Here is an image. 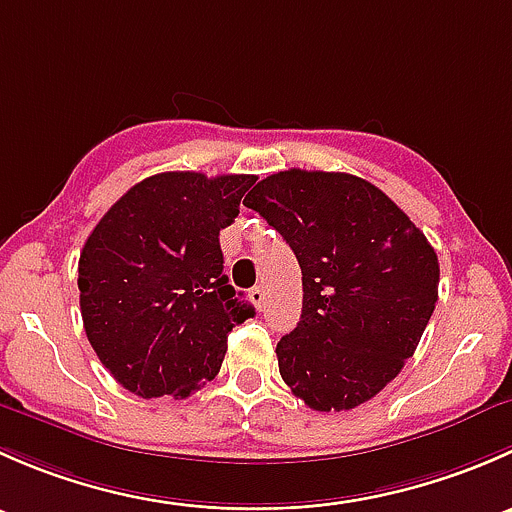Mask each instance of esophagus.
Here are the masks:
<instances>
[{
	"instance_id": "esophagus-1",
	"label": "esophagus",
	"mask_w": 512,
	"mask_h": 512,
	"mask_svg": "<svg viewBox=\"0 0 512 512\" xmlns=\"http://www.w3.org/2000/svg\"><path fill=\"white\" fill-rule=\"evenodd\" d=\"M265 299H267L265 289H262V287H252V289H250V302L255 304L257 309H262V307H265Z\"/></svg>"
}]
</instances>
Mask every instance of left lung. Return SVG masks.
<instances>
[{
    "label": "left lung",
    "instance_id": "left-lung-1",
    "mask_svg": "<svg viewBox=\"0 0 512 512\" xmlns=\"http://www.w3.org/2000/svg\"><path fill=\"white\" fill-rule=\"evenodd\" d=\"M297 255L302 317L277 344L285 384L314 411L374 399L414 356L438 299V257L369 180L280 170L245 198Z\"/></svg>",
    "mask_w": 512,
    "mask_h": 512
}]
</instances>
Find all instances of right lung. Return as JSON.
I'll return each instance as SVG.
<instances>
[{
	"label": "right lung",
	"mask_w": 512,
	"mask_h": 512,
	"mask_svg": "<svg viewBox=\"0 0 512 512\" xmlns=\"http://www.w3.org/2000/svg\"><path fill=\"white\" fill-rule=\"evenodd\" d=\"M255 175L158 173L98 220L79 257L86 337L141 399H185L215 379L227 334L255 314L223 275L220 230Z\"/></svg>",
	"instance_id": "add662e5"
}]
</instances>
